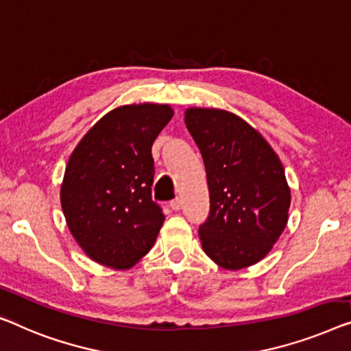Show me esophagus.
<instances>
[{
  "label": "esophagus",
  "instance_id": "34e87169",
  "mask_svg": "<svg viewBox=\"0 0 351 351\" xmlns=\"http://www.w3.org/2000/svg\"><path fill=\"white\" fill-rule=\"evenodd\" d=\"M181 206H182L181 198H175V200L170 202V208L175 209V211H178V209H181Z\"/></svg>",
  "mask_w": 351,
  "mask_h": 351
}]
</instances>
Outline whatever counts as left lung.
Returning a JSON list of instances; mask_svg holds the SVG:
<instances>
[{
    "label": "left lung",
    "instance_id": "obj_1",
    "mask_svg": "<svg viewBox=\"0 0 351 351\" xmlns=\"http://www.w3.org/2000/svg\"><path fill=\"white\" fill-rule=\"evenodd\" d=\"M184 121L206 170L209 214L198 227L203 250L227 269L257 263L289 221L284 167L266 140L237 114L189 108Z\"/></svg>",
    "mask_w": 351,
    "mask_h": 351
}]
</instances>
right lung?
<instances>
[{
	"label": "right lung",
	"mask_w": 351,
	"mask_h": 351,
	"mask_svg": "<svg viewBox=\"0 0 351 351\" xmlns=\"http://www.w3.org/2000/svg\"><path fill=\"white\" fill-rule=\"evenodd\" d=\"M171 117L173 110L160 104L114 108L67 162L62 213L72 237L97 263L125 269L153 247L165 216L151 195V146Z\"/></svg>",
	"instance_id": "add662e5"
}]
</instances>
